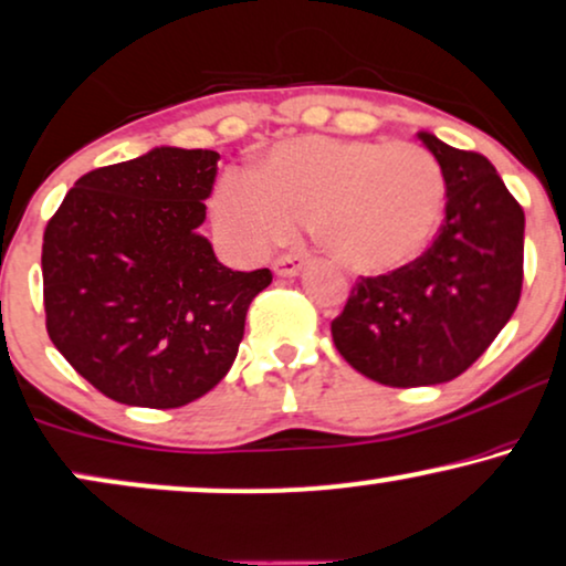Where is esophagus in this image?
Wrapping results in <instances>:
<instances>
[{
    "label": "esophagus",
    "instance_id": "esophagus-1",
    "mask_svg": "<svg viewBox=\"0 0 566 566\" xmlns=\"http://www.w3.org/2000/svg\"><path fill=\"white\" fill-rule=\"evenodd\" d=\"M276 276H297L300 269H303V259L297 255H279V259L271 263Z\"/></svg>",
    "mask_w": 566,
    "mask_h": 566
}]
</instances>
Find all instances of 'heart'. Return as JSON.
Returning a JSON list of instances; mask_svg holds the SVG:
<instances>
[{"mask_svg": "<svg viewBox=\"0 0 566 566\" xmlns=\"http://www.w3.org/2000/svg\"><path fill=\"white\" fill-rule=\"evenodd\" d=\"M439 161L412 143L303 135L263 156L255 177L227 171L211 196L224 245L245 259L290 240L311 219L326 253L357 274L410 266L443 219Z\"/></svg>", "mask_w": 566, "mask_h": 566, "instance_id": "b5f03b06", "label": "heart"}]
</instances>
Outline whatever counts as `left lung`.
Instances as JSON below:
<instances>
[{
	"label": "left lung",
	"instance_id": "obj_1",
	"mask_svg": "<svg viewBox=\"0 0 566 566\" xmlns=\"http://www.w3.org/2000/svg\"><path fill=\"white\" fill-rule=\"evenodd\" d=\"M418 138L439 161L447 213L410 266L360 276L332 321L339 355L384 386H433L464 374L512 318L522 290L525 213L475 151Z\"/></svg>",
	"mask_w": 566,
	"mask_h": 566
}]
</instances>
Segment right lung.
<instances>
[{"mask_svg": "<svg viewBox=\"0 0 566 566\" xmlns=\"http://www.w3.org/2000/svg\"><path fill=\"white\" fill-rule=\"evenodd\" d=\"M217 151L159 146L75 182L44 232L46 332L114 402L182 407L232 368L271 271H232L198 232Z\"/></svg>", "mask_w": 566, "mask_h": 566, "instance_id": "right-lung-1", "label": "right lung"}]
</instances>
